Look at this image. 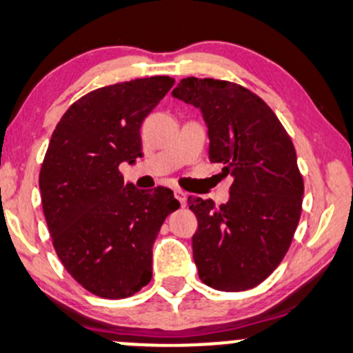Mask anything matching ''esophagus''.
Here are the masks:
<instances>
[{
    "instance_id": "1",
    "label": "esophagus",
    "mask_w": 353,
    "mask_h": 353,
    "mask_svg": "<svg viewBox=\"0 0 353 353\" xmlns=\"http://www.w3.org/2000/svg\"><path fill=\"white\" fill-rule=\"evenodd\" d=\"M174 194H176V199L179 200L182 207H184L185 202H187V194H185V192L182 190V189H176V190H174Z\"/></svg>"
}]
</instances>
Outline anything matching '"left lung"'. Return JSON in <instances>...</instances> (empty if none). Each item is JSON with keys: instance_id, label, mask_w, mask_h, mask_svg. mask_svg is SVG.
Here are the masks:
<instances>
[{"instance_id": "8db88e82", "label": "left lung", "mask_w": 353, "mask_h": 353, "mask_svg": "<svg viewBox=\"0 0 353 353\" xmlns=\"http://www.w3.org/2000/svg\"><path fill=\"white\" fill-rule=\"evenodd\" d=\"M172 96L200 109L210 161L233 177L220 207L187 200L199 221L192 249L200 280L221 292L254 288L282 262L300 221L305 185L295 146L274 110L239 84L190 77Z\"/></svg>"}]
</instances>
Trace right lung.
<instances>
[{
    "mask_svg": "<svg viewBox=\"0 0 353 353\" xmlns=\"http://www.w3.org/2000/svg\"><path fill=\"white\" fill-rule=\"evenodd\" d=\"M151 77L99 88L66 110L39 176L53 248L77 282L119 300L150 283L153 244L179 202L168 187L123 184L122 163L141 158L140 127L172 88Z\"/></svg>",
    "mask_w": 353,
    "mask_h": 353,
    "instance_id": "add662e5",
    "label": "right lung"
}]
</instances>
